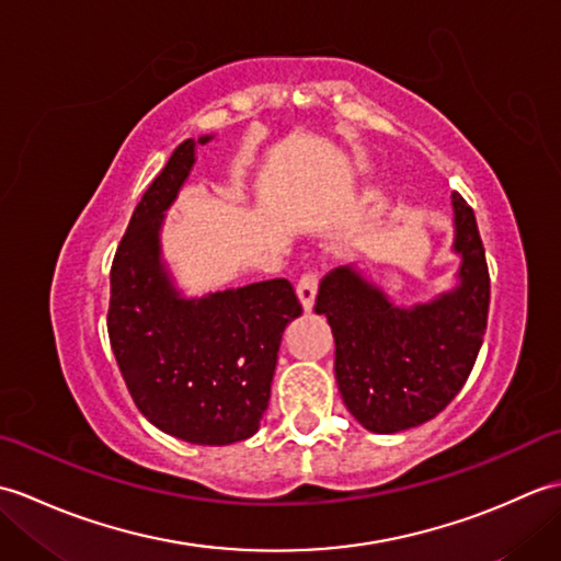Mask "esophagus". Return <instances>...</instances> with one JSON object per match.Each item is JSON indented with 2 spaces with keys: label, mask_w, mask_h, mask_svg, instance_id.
<instances>
[{
  "label": "esophagus",
  "mask_w": 561,
  "mask_h": 561,
  "mask_svg": "<svg viewBox=\"0 0 561 561\" xmlns=\"http://www.w3.org/2000/svg\"><path fill=\"white\" fill-rule=\"evenodd\" d=\"M318 284H320V277L316 270H308L301 274L299 284H296V291H299V299L304 304L306 311H311L313 304H316V294H318Z\"/></svg>",
  "instance_id": "1"
}]
</instances>
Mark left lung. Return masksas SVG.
<instances>
[{
  "mask_svg": "<svg viewBox=\"0 0 561 561\" xmlns=\"http://www.w3.org/2000/svg\"><path fill=\"white\" fill-rule=\"evenodd\" d=\"M460 287L396 308L350 267L320 282L316 313L335 335V378L347 410L368 432L396 434L434 420L478 359L490 313V270L472 207L453 193Z\"/></svg>",
  "mask_w": 561,
  "mask_h": 561,
  "instance_id": "1",
  "label": "left lung"
}]
</instances>
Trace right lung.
<instances>
[{
  "label": "right lung",
  "instance_id": "1",
  "mask_svg": "<svg viewBox=\"0 0 561 561\" xmlns=\"http://www.w3.org/2000/svg\"><path fill=\"white\" fill-rule=\"evenodd\" d=\"M193 161L195 139H185L133 211L111 267L108 337L129 396L153 426L226 446L257 432L282 332L304 308L289 279L178 296L159 262V229Z\"/></svg>",
  "mask_w": 561,
  "mask_h": 561
}]
</instances>
